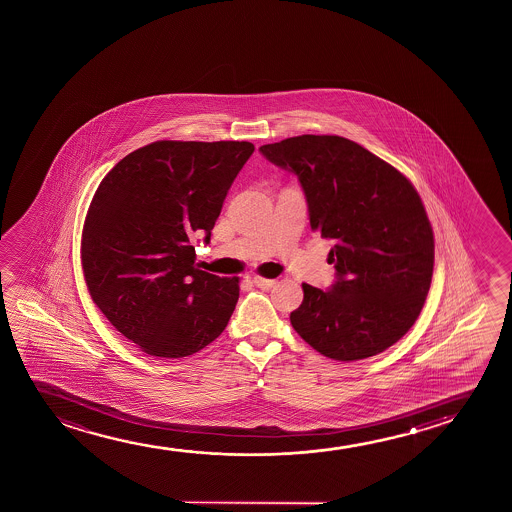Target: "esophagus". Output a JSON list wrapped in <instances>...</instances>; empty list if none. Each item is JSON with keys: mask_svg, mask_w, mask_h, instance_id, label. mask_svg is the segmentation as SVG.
<instances>
[{"mask_svg": "<svg viewBox=\"0 0 512 512\" xmlns=\"http://www.w3.org/2000/svg\"><path fill=\"white\" fill-rule=\"evenodd\" d=\"M252 283L255 287L262 288V290H269V288H273L276 285V280H267V278H262V276H253Z\"/></svg>", "mask_w": 512, "mask_h": 512, "instance_id": "obj_1", "label": "esophagus"}]
</instances>
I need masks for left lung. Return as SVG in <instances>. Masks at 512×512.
Masks as SVG:
<instances>
[{
    "mask_svg": "<svg viewBox=\"0 0 512 512\" xmlns=\"http://www.w3.org/2000/svg\"><path fill=\"white\" fill-rule=\"evenodd\" d=\"M260 154L297 176L311 229L336 243L337 280L327 292L302 283L295 332L339 362L390 348L420 316L434 273V232L413 183L341 136L302 134Z\"/></svg>",
    "mask_w": 512,
    "mask_h": 512,
    "instance_id": "left-lung-1",
    "label": "left lung"
}]
</instances>
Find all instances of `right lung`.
Instances as JSON below:
<instances>
[{
  "label": "right lung",
  "instance_id": "add662e5",
  "mask_svg": "<svg viewBox=\"0 0 512 512\" xmlns=\"http://www.w3.org/2000/svg\"><path fill=\"white\" fill-rule=\"evenodd\" d=\"M253 150L250 141H154L99 183L82 231L85 283L108 322L148 355L189 357L227 327L239 280L197 269L190 236L210 243Z\"/></svg>",
  "mask_w": 512,
  "mask_h": 512
}]
</instances>
